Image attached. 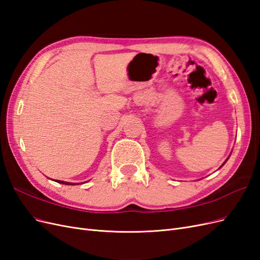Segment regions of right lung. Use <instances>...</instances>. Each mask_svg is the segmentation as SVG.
Instances as JSON below:
<instances>
[{
    "label": "right lung",
    "mask_w": 260,
    "mask_h": 260,
    "mask_svg": "<svg viewBox=\"0 0 260 260\" xmlns=\"http://www.w3.org/2000/svg\"><path fill=\"white\" fill-rule=\"evenodd\" d=\"M56 182L61 183V184H67V185H76V183H69V182H65V181H60V180H56Z\"/></svg>",
    "instance_id": "1"
}]
</instances>
